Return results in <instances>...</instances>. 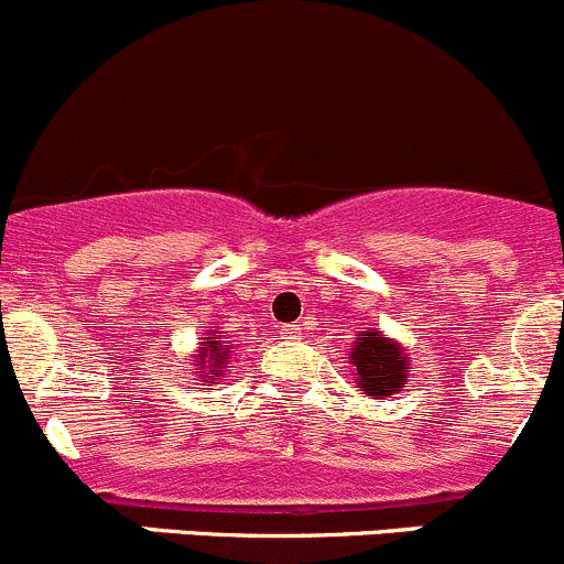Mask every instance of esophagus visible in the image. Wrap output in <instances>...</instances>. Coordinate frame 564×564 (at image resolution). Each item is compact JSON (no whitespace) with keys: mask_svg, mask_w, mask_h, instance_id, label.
I'll use <instances>...</instances> for the list:
<instances>
[{"mask_svg":"<svg viewBox=\"0 0 564 564\" xmlns=\"http://www.w3.org/2000/svg\"><path fill=\"white\" fill-rule=\"evenodd\" d=\"M282 337H288V340H299L302 337V332H299V324H291V326H282V332H279Z\"/></svg>","mask_w":564,"mask_h":564,"instance_id":"esophagus-1","label":"esophagus"}]
</instances>
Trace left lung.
Listing matches in <instances>:
<instances>
[{
  "label": "left lung",
  "mask_w": 564,
  "mask_h": 564,
  "mask_svg": "<svg viewBox=\"0 0 564 564\" xmlns=\"http://www.w3.org/2000/svg\"><path fill=\"white\" fill-rule=\"evenodd\" d=\"M351 366L357 368V384L366 395H393L406 382V366L410 359L401 346L379 332H362L351 348Z\"/></svg>",
  "instance_id": "8db88e82"
}]
</instances>
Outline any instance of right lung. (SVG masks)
I'll list each match as a JSON object with an SVG mask.
<instances>
[{
	"instance_id": "obj_1",
	"label": "right lung",
	"mask_w": 564,
	"mask_h": 564,
	"mask_svg": "<svg viewBox=\"0 0 564 564\" xmlns=\"http://www.w3.org/2000/svg\"><path fill=\"white\" fill-rule=\"evenodd\" d=\"M193 373L202 377L198 382H207V379H218L224 373V368H229V346L221 340V335L202 337L198 343V354L193 357Z\"/></svg>"
}]
</instances>
